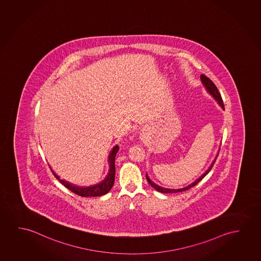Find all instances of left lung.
Returning a JSON list of instances; mask_svg holds the SVG:
<instances>
[{"mask_svg": "<svg viewBox=\"0 0 261 261\" xmlns=\"http://www.w3.org/2000/svg\"><path fill=\"white\" fill-rule=\"evenodd\" d=\"M201 82H202V84L204 85L205 88L207 89V91H208L212 96L215 98V100H217V102L219 103V105L221 106L222 109H224V104H223V101H222V98H221V94L219 92V90H218V88H217L215 84L213 83V81H211L210 79H208V76H205V75H201ZM218 154H219V152H218ZM218 154H217V156H218ZM216 156V158H217ZM216 158L214 159V161L213 162V164L211 165V166L208 167V170L205 172L202 175H201L200 178H198L195 181H193L192 185H188V186H186L185 188L181 189H167V188H163V187H160L159 185H156L153 181L150 180V178H149L148 175L146 174L145 176H146V180H148L149 185L152 186V188L155 189L156 191L158 192H160V193H180V192H185V191H187L190 188H192L193 186H195L197 184H199L200 181H201L203 178H204L207 174H208V172L212 170L213 168V165L215 164V161H216Z\"/></svg>", "mask_w": 261, "mask_h": 261, "instance_id": "1", "label": "left lung"}]
</instances>
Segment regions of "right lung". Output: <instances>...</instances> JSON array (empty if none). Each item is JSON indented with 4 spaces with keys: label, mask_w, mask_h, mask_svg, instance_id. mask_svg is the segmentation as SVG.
<instances>
[{
    "label": "right lung",
    "mask_w": 261,
    "mask_h": 261,
    "mask_svg": "<svg viewBox=\"0 0 261 261\" xmlns=\"http://www.w3.org/2000/svg\"><path fill=\"white\" fill-rule=\"evenodd\" d=\"M119 150L118 145H116L112 151L110 152L109 155V174L97 185H92V186H88V187H81V186H76V185H71L68 181L64 180H60V177L57 175L56 173H54L53 170V173L54 176L56 177L57 180H60L62 185H64L66 188H68L69 191H71L72 193H75L76 195L81 197H97L104 195L106 193H109V191L114 185L115 181V174H116V165H115V159H116V154L117 151Z\"/></svg>",
    "instance_id": "add662e5"
}]
</instances>
